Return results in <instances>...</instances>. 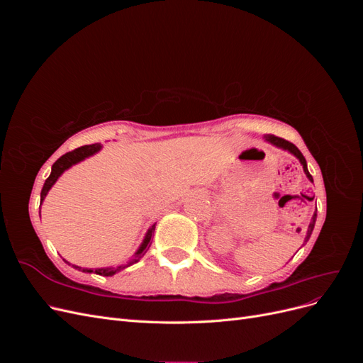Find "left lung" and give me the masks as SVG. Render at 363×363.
<instances>
[{"label":"left lung","instance_id":"8db88e82","mask_svg":"<svg viewBox=\"0 0 363 363\" xmlns=\"http://www.w3.org/2000/svg\"><path fill=\"white\" fill-rule=\"evenodd\" d=\"M265 140H267V142H269V144H271V145H274V147H277V148H281V150H284V151L291 152L292 156H295L296 159H298V160H300V163H301V167H303V171H304V174H306V177L309 179V180L313 183L312 175H311L309 169H307L306 159H304V156L301 155V151H300L298 148H296L294 144H291V142L284 140V139H281V138H277V136H272V135H265ZM315 223H316V212L313 213V216H312V219H311V224H309V227H307V233H306V238H304V242H307V240H309V238H311V235H312V232H313Z\"/></svg>","mask_w":363,"mask_h":363}]
</instances>
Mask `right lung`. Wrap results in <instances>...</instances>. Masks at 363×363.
<instances>
[{
  "label": "right lung",
  "instance_id": "add662e5",
  "mask_svg": "<svg viewBox=\"0 0 363 363\" xmlns=\"http://www.w3.org/2000/svg\"><path fill=\"white\" fill-rule=\"evenodd\" d=\"M101 148H103L101 144L84 145V147H80V148H77V150H74V151L67 152V155H63L60 159H57L56 162H54L52 168H51L50 177L45 180V183H43V188H42V192H40V204L43 203V200H45V196H47V194L50 192V189L54 186V183H56V182L59 180V177H60V175H62L65 171L69 169L71 167H74V164L83 162L84 159L96 155V152L100 151ZM39 215H40V212H39ZM155 230H156V223L148 228V232H147L144 240H142V244H140L139 248L136 250L133 257H131V259L125 263V265L108 267V268H95V269H92V268H82V267L72 265V268L79 269V271H82V272H89V274L95 272V274H98V276H104V277L113 276V274L119 272L121 269H124V268H127V267H130V265H133V263L139 262L142 257L145 256V252L148 251V248H150V245H151V236H152V233H155ZM65 262H67V260H65ZM67 263H68V265H71L69 262H67Z\"/></svg>",
  "mask_w": 363,
  "mask_h": 363
}]
</instances>
